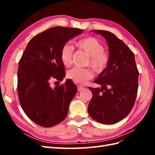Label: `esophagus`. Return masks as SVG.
<instances>
[{"label":"esophagus","mask_w":155,"mask_h":155,"mask_svg":"<svg viewBox=\"0 0 155 155\" xmlns=\"http://www.w3.org/2000/svg\"><path fill=\"white\" fill-rule=\"evenodd\" d=\"M77 87H78V91H81V90H83V89L84 88H85V87H82L81 85H78L77 86Z\"/></svg>","instance_id":"esophagus-1"}]
</instances>
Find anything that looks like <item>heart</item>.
Masks as SVG:
<instances>
[{"instance_id":"1","label":"heart","mask_w":155,"mask_h":155,"mask_svg":"<svg viewBox=\"0 0 155 155\" xmlns=\"http://www.w3.org/2000/svg\"><path fill=\"white\" fill-rule=\"evenodd\" d=\"M77 48L87 54L89 58L88 64H91L97 73H101L107 68L110 62V55L104 50L101 42L92 36L82 37L76 41ZM74 48L68 44H64L60 51V59L65 67H69L72 63ZM94 76L91 68L74 67L68 70L67 76L77 83L85 84Z\"/></svg>"}]
</instances>
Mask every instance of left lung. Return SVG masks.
<instances>
[{"label":"left lung","mask_w":155,"mask_h":155,"mask_svg":"<svg viewBox=\"0 0 155 155\" xmlns=\"http://www.w3.org/2000/svg\"><path fill=\"white\" fill-rule=\"evenodd\" d=\"M106 39L110 62L94 82L101 88H88L92 97L88 106L91 118L103 124H113L127 116L134 106L138 87V70L134 55L112 33L92 30Z\"/></svg>","instance_id":"1"}]
</instances>
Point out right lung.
I'll return each mask as SVG.
<instances>
[{
    "label": "right lung",
    "instance_id": "obj_1",
    "mask_svg": "<svg viewBox=\"0 0 155 155\" xmlns=\"http://www.w3.org/2000/svg\"><path fill=\"white\" fill-rule=\"evenodd\" d=\"M83 33L78 28L55 26L28 42L18 62L17 92L23 110L34 123L45 127L66 118L70 103L77 92L71 79L51 88L52 78L63 81L64 66L60 59L62 46Z\"/></svg>",
    "mask_w": 155,
    "mask_h": 155
}]
</instances>
